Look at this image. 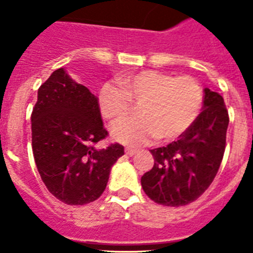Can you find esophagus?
I'll list each match as a JSON object with an SVG mask.
<instances>
[{"mask_svg": "<svg viewBox=\"0 0 253 253\" xmlns=\"http://www.w3.org/2000/svg\"><path fill=\"white\" fill-rule=\"evenodd\" d=\"M126 155L127 156H129V157H131V156H133L134 153H136V150H133V148H126Z\"/></svg>", "mask_w": 253, "mask_h": 253, "instance_id": "1", "label": "esophagus"}]
</instances>
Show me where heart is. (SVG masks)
Returning a JSON list of instances; mask_svg holds the SVG:
<instances>
[{
	"label": "heart",
	"mask_w": 253,
	"mask_h": 253,
	"mask_svg": "<svg viewBox=\"0 0 253 253\" xmlns=\"http://www.w3.org/2000/svg\"><path fill=\"white\" fill-rule=\"evenodd\" d=\"M106 84L98 94L102 116L117 121L136 102V112L113 125L112 137L127 146L146 145L155 137L172 141L182 136L197 120L204 94L197 80L190 75L173 77L155 70H143Z\"/></svg>",
	"instance_id": "b5f03b06"
}]
</instances>
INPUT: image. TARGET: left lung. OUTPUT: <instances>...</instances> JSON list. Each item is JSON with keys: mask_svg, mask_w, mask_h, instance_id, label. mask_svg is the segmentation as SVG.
<instances>
[{"mask_svg": "<svg viewBox=\"0 0 253 253\" xmlns=\"http://www.w3.org/2000/svg\"><path fill=\"white\" fill-rule=\"evenodd\" d=\"M228 117L223 97L205 88L204 110L178 140L151 150L155 164L141 177L153 202L180 207L196 201L214 180L226 148Z\"/></svg>", "mask_w": 253, "mask_h": 253, "instance_id": "8db88e82", "label": "left lung"}]
</instances>
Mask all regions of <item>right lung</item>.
Masks as SVG:
<instances>
[{"label": "right lung", "mask_w": 253, "mask_h": 253, "mask_svg": "<svg viewBox=\"0 0 253 253\" xmlns=\"http://www.w3.org/2000/svg\"><path fill=\"white\" fill-rule=\"evenodd\" d=\"M31 129L35 162L44 186L71 206L96 201L107 186L111 167L125 155L120 143L96 146L108 136L98 98L63 68L40 86Z\"/></svg>", "instance_id": "1"}]
</instances>
